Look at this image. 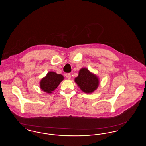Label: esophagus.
<instances>
[{"mask_svg":"<svg viewBox=\"0 0 146 146\" xmlns=\"http://www.w3.org/2000/svg\"><path fill=\"white\" fill-rule=\"evenodd\" d=\"M66 76L67 78V79H70V78H71V75H70V73H67L66 74Z\"/></svg>","mask_w":146,"mask_h":146,"instance_id":"obj_1","label":"esophagus"}]
</instances>
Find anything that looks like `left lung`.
I'll return each mask as SVG.
<instances>
[{"label": "left lung", "instance_id": "left-lung-1", "mask_svg": "<svg viewBox=\"0 0 146 146\" xmlns=\"http://www.w3.org/2000/svg\"><path fill=\"white\" fill-rule=\"evenodd\" d=\"M74 81L80 89L87 94L93 92L99 85L98 78L85 68L80 70L78 76L75 78Z\"/></svg>", "mask_w": 146, "mask_h": 146}]
</instances>
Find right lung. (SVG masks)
Here are the masks:
<instances>
[{"label":"right lung","mask_w":146,"mask_h":146,"mask_svg":"<svg viewBox=\"0 0 146 146\" xmlns=\"http://www.w3.org/2000/svg\"><path fill=\"white\" fill-rule=\"evenodd\" d=\"M63 80V76L54 72H49L46 76L42 78L40 82V87L42 90L51 94L55 90L58 85Z\"/></svg>","instance_id":"right-lung-1"}]
</instances>
